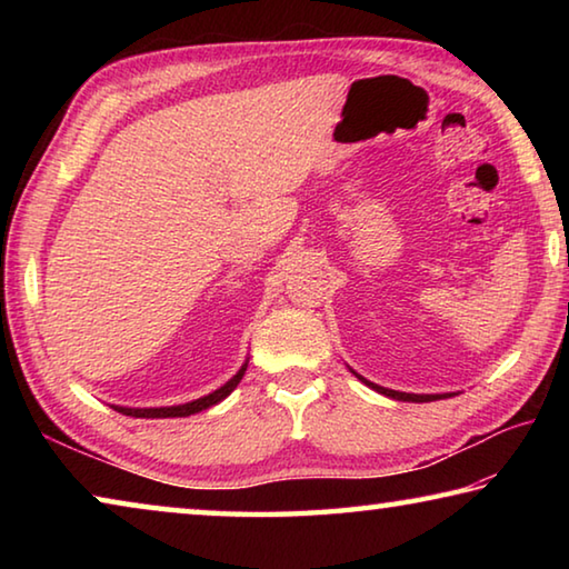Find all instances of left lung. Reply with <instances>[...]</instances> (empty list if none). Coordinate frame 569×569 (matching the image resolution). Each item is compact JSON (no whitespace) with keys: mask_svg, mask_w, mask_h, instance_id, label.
Wrapping results in <instances>:
<instances>
[{"mask_svg":"<svg viewBox=\"0 0 569 569\" xmlns=\"http://www.w3.org/2000/svg\"><path fill=\"white\" fill-rule=\"evenodd\" d=\"M356 373V371H353ZM356 377H359V373H356ZM366 387H371L373 391H379V393H383V397H389V399H397V401H417V403H421V401H437V399H449V397H455V393H407V391H393V389H383V387H379V383H371V381H366L363 377H359Z\"/></svg>","mask_w":569,"mask_h":569,"instance_id":"obj_1","label":"left lung"}]
</instances>
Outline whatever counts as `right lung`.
<instances>
[{"instance_id": "1", "label": "right lung", "mask_w": 569, "mask_h": 569, "mask_svg": "<svg viewBox=\"0 0 569 569\" xmlns=\"http://www.w3.org/2000/svg\"><path fill=\"white\" fill-rule=\"evenodd\" d=\"M248 369V361L240 366L238 373L230 381H226L223 387L216 389L213 393H208V397H200L196 401H188V403H178V407H158V409H130V407H112L114 411L124 413V417H134V419H168V417H190V413H198L203 409L216 407L218 401H223L230 391H233L240 379H243V373Z\"/></svg>"}]
</instances>
